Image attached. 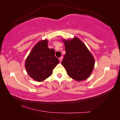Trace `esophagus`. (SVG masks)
Returning <instances> with one entry per match:
<instances>
[{"mask_svg":"<svg viewBox=\"0 0 120 120\" xmlns=\"http://www.w3.org/2000/svg\"><path fill=\"white\" fill-rule=\"evenodd\" d=\"M63 56H61L60 57V58H59V60H60V62H62V60H63Z\"/></svg>","mask_w":120,"mask_h":120,"instance_id":"1","label":"esophagus"}]
</instances>
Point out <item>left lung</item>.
<instances>
[{
  "instance_id": "8db88e82",
  "label": "left lung",
  "mask_w": 120,
  "mask_h": 120,
  "mask_svg": "<svg viewBox=\"0 0 120 120\" xmlns=\"http://www.w3.org/2000/svg\"><path fill=\"white\" fill-rule=\"evenodd\" d=\"M66 53L61 62L67 74L77 81L87 79L92 71L94 60L89 50L80 39L64 40Z\"/></svg>"
}]
</instances>
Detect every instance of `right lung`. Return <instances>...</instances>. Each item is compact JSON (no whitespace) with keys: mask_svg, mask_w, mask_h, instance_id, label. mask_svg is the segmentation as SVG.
<instances>
[{"mask_svg":"<svg viewBox=\"0 0 120 120\" xmlns=\"http://www.w3.org/2000/svg\"><path fill=\"white\" fill-rule=\"evenodd\" d=\"M47 42V40L39 42L26 60L25 67L28 74L37 81H42L50 76L54 68L60 63L55 56V50L49 49Z\"/></svg>","mask_w":120,"mask_h":120,"instance_id":"right-lung-1","label":"right lung"}]
</instances>
